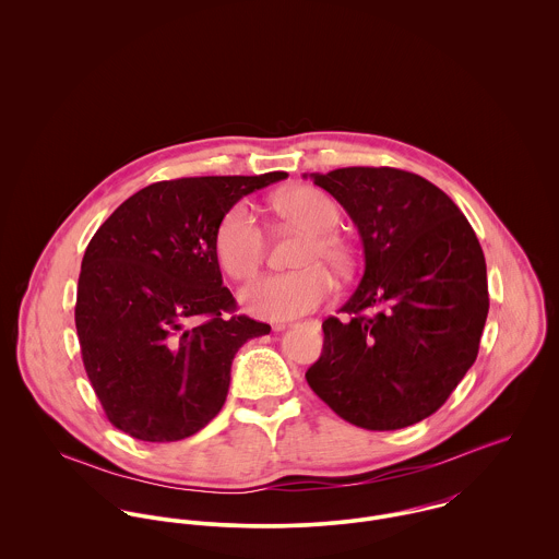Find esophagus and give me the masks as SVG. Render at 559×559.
I'll return each mask as SVG.
<instances>
[{
	"instance_id": "1",
	"label": "esophagus",
	"mask_w": 559,
	"mask_h": 559,
	"mask_svg": "<svg viewBox=\"0 0 559 559\" xmlns=\"http://www.w3.org/2000/svg\"><path fill=\"white\" fill-rule=\"evenodd\" d=\"M288 326H312V329H319V320H306V322H295V324H288Z\"/></svg>"
}]
</instances>
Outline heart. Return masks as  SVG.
Wrapping results in <instances>:
<instances>
[{"mask_svg": "<svg viewBox=\"0 0 559 559\" xmlns=\"http://www.w3.org/2000/svg\"><path fill=\"white\" fill-rule=\"evenodd\" d=\"M275 213L290 226L306 230V240L290 273L264 275L242 288L245 308L262 319L288 320L304 317L322 306L333 293L329 271L348 273L353 249L333 228L340 224L337 204L317 187H293L273 202ZM266 251V235L247 204H235L219 222L215 233V255L233 280L251 277Z\"/></svg>", "mask_w": 559, "mask_h": 559, "instance_id": "1", "label": "heart"}]
</instances>
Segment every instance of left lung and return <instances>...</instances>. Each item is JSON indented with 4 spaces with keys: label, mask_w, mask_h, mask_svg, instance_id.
<instances>
[{
    "label": "left lung",
    "mask_w": 559,
    "mask_h": 559,
    "mask_svg": "<svg viewBox=\"0 0 559 559\" xmlns=\"http://www.w3.org/2000/svg\"><path fill=\"white\" fill-rule=\"evenodd\" d=\"M310 178L357 226L366 269L340 310L348 319L322 322V353L306 379L348 424H417L478 357L488 314L478 237L461 209L417 174L342 167Z\"/></svg>",
    "instance_id": "1"
}]
</instances>
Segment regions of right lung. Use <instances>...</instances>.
I'll list each match as a JSON object with an SVG mask.
<instances>
[{"label":"right lung","mask_w":559,"mask_h":559,"mask_svg":"<svg viewBox=\"0 0 559 559\" xmlns=\"http://www.w3.org/2000/svg\"><path fill=\"white\" fill-rule=\"evenodd\" d=\"M286 176L155 182L122 202L90 240L75 306L81 357L122 432L180 441L222 411L235 355L271 326L222 317L235 310V297L222 280L215 233L242 195Z\"/></svg>","instance_id":"obj_1"}]
</instances>
